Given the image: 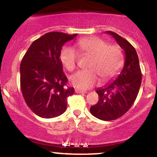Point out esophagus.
<instances>
[{"label": "esophagus", "mask_w": 157, "mask_h": 157, "mask_svg": "<svg viewBox=\"0 0 157 157\" xmlns=\"http://www.w3.org/2000/svg\"><path fill=\"white\" fill-rule=\"evenodd\" d=\"M75 92H76L77 94H86V91H83V90L75 89Z\"/></svg>", "instance_id": "obj_1"}]
</instances>
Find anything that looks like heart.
Segmentation results:
<instances>
[{"mask_svg":"<svg viewBox=\"0 0 157 157\" xmlns=\"http://www.w3.org/2000/svg\"><path fill=\"white\" fill-rule=\"evenodd\" d=\"M77 47L82 55L92 57L89 65V70H82L70 77V82L80 90H87L102 80L112 79L122 69L124 57L122 49L117 45H109L107 41L97 37L80 39ZM78 53L73 48L64 46L60 58L64 67L69 71L76 68Z\"/></svg>","mask_w":157,"mask_h":157,"instance_id":"obj_1","label":"heart"}]
</instances>
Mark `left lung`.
Here are the masks:
<instances>
[{
    "mask_svg": "<svg viewBox=\"0 0 157 157\" xmlns=\"http://www.w3.org/2000/svg\"><path fill=\"white\" fill-rule=\"evenodd\" d=\"M125 52V62L121 72L114 81L99 88V100L90 112L104 121L118 119L130 109L136 100L142 82V74L137 53L128 40L115 32L108 31Z\"/></svg>",
    "mask_w": 157,
    "mask_h": 157,
    "instance_id": "left-lung-1",
    "label": "left lung"
}]
</instances>
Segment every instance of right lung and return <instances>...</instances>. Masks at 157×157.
Returning <instances> with one entry per match:
<instances>
[{
  "mask_svg": "<svg viewBox=\"0 0 157 157\" xmlns=\"http://www.w3.org/2000/svg\"><path fill=\"white\" fill-rule=\"evenodd\" d=\"M77 35L59 32L45 34L32 43L20 66L21 88L25 102L37 116L54 118L66 111L74 88L67 87L60 55L65 43Z\"/></svg>",
  "mask_w": 157,
  "mask_h": 157,
  "instance_id": "add662e5",
  "label": "right lung"
}]
</instances>
